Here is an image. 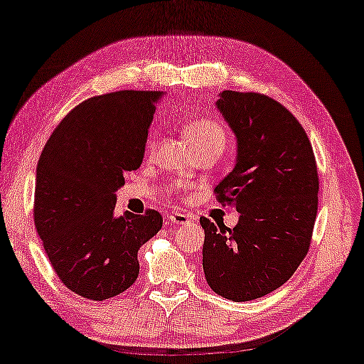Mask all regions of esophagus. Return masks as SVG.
Returning <instances> with one entry per match:
<instances>
[{"label": "esophagus", "instance_id": "obj_1", "mask_svg": "<svg viewBox=\"0 0 364 364\" xmlns=\"http://www.w3.org/2000/svg\"><path fill=\"white\" fill-rule=\"evenodd\" d=\"M168 218H169L171 225H183V224H188V222L191 220L190 215H186V213H181V212L171 213Z\"/></svg>", "mask_w": 364, "mask_h": 364}]
</instances>
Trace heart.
Wrapping results in <instances>:
<instances>
[{"mask_svg": "<svg viewBox=\"0 0 364 364\" xmlns=\"http://www.w3.org/2000/svg\"><path fill=\"white\" fill-rule=\"evenodd\" d=\"M186 137L195 149H215L222 152L229 140V130L217 118H198L186 127Z\"/></svg>", "mask_w": 364, "mask_h": 364, "instance_id": "1", "label": "heart"}]
</instances>
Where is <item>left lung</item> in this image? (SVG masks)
Listing matches in <instances>:
<instances>
[{"label": "left lung", "instance_id": "obj_1", "mask_svg": "<svg viewBox=\"0 0 364 364\" xmlns=\"http://www.w3.org/2000/svg\"><path fill=\"white\" fill-rule=\"evenodd\" d=\"M217 108L237 137V159L215 195L240 217L234 229L200 218L205 278L227 300H256L288 282L307 256L317 163L304 127L277 100L222 91Z\"/></svg>", "mask_w": 364, "mask_h": 364}]
</instances>
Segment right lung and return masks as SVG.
Instances as JSON below:
<instances>
[{
    "label": "right lung",
    "mask_w": 364,
    "mask_h": 364,
    "mask_svg": "<svg viewBox=\"0 0 364 364\" xmlns=\"http://www.w3.org/2000/svg\"><path fill=\"white\" fill-rule=\"evenodd\" d=\"M159 91L124 90L85 100L43 147L33 220L65 288L102 301L139 277V249L163 227L156 210L115 217V191L140 168Z\"/></svg>",
    "instance_id": "add662e5"
}]
</instances>
